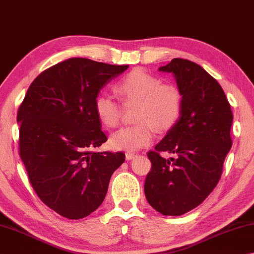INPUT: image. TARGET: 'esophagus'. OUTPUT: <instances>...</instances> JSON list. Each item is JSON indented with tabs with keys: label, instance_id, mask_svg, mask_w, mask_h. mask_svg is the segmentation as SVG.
Returning a JSON list of instances; mask_svg holds the SVG:
<instances>
[{
	"label": "esophagus",
	"instance_id": "34e87169",
	"mask_svg": "<svg viewBox=\"0 0 254 254\" xmlns=\"http://www.w3.org/2000/svg\"><path fill=\"white\" fill-rule=\"evenodd\" d=\"M136 156H137V155L134 154V153H129V152L126 153V159H127V161H130V159H134Z\"/></svg>",
	"mask_w": 254,
	"mask_h": 254
}]
</instances>
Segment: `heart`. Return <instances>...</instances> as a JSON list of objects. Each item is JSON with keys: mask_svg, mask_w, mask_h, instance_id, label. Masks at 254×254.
Listing matches in <instances>:
<instances>
[{"mask_svg": "<svg viewBox=\"0 0 254 254\" xmlns=\"http://www.w3.org/2000/svg\"><path fill=\"white\" fill-rule=\"evenodd\" d=\"M116 92L126 104H137L132 126L120 128L114 132L109 144L114 149L135 152L153 140L155 128L166 131L180 119L183 97L179 88L171 83H162L157 77L141 69L127 73L116 84ZM93 109L99 122L106 127L119 124L122 108L108 95H98Z\"/></svg>", "mask_w": 254, "mask_h": 254, "instance_id": "heart-1", "label": "heart"}]
</instances>
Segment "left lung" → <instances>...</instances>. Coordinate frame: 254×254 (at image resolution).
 Masks as SVG:
<instances>
[{
    "label": "left lung",
    "mask_w": 254,
    "mask_h": 254,
    "mask_svg": "<svg viewBox=\"0 0 254 254\" xmlns=\"http://www.w3.org/2000/svg\"><path fill=\"white\" fill-rule=\"evenodd\" d=\"M159 70L175 75L183 107L177 123L147 153L152 168L144 190L157 212L179 216L198 206L219 183L232 146L233 114L220 83L201 65L175 58ZM163 151L177 158L164 159Z\"/></svg>",
    "instance_id": "left-lung-1"
}]
</instances>
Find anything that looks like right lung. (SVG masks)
<instances>
[{
    "instance_id": "obj_1",
    "label": "right lung",
    "mask_w": 254,
    "mask_h": 254,
    "mask_svg": "<svg viewBox=\"0 0 254 254\" xmlns=\"http://www.w3.org/2000/svg\"><path fill=\"white\" fill-rule=\"evenodd\" d=\"M128 65L71 58L40 73L17 110L19 154L39 198L70 220L104 202L123 152H99L107 141L93 109L102 87Z\"/></svg>"
}]
</instances>
